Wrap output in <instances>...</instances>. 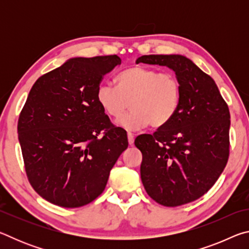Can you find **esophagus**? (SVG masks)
<instances>
[{"instance_id": "1", "label": "esophagus", "mask_w": 249, "mask_h": 249, "mask_svg": "<svg viewBox=\"0 0 249 249\" xmlns=\"http://www.w3.org/2000/svg\"><path fill=\"white\" fill-rule=\"evenodd\" d=\"M127 138H128V144L132 146L134 144V135L130 132H128L127 133Z\"/></svg>"}]
</instances>
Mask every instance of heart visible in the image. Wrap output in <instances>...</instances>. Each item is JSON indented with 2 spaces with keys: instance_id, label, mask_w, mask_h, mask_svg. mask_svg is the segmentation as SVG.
Wrapping results in <instances>:
<instances>
[{
  "instance_id": "1",
  "label": "heart",
  "mask_w": 249,
  "mask_h": 249,
  "mask_svg": "<svg viewBox=\"0 0 249 249\" xmlns=\"http://www.w3.org/2000/svg\"><path fill=\"white\" fill-rule=\"evenodd\" d=\"M116 87L103 83L96 91V101L105 114L119 119L116 124L127 129L151 125L162 127L174 119L181 102V84L176 75L134 66L117 74Z\"/></svg>"
}]
</instances>
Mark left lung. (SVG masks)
<instances>
[{
  "label": "left lung",
  "instance_id": "obj_1",
  "mask_svg": "<svg viewBox=\"0 0 249 249\" xmlns=\"http://www.w3.org/2000/svg\"><path fill=\"white\" fill-rule=\"evenodd\" d=\"M165 66L181 84L180 107L154 135L135 140L142 154L141 178L157 203L178 206L205 195L229 159L231 115L214 80L181 54H148L136 64Z\"/></svg>",
  "mask_w": 249,
  "mask_h": 249
}]
</instances>
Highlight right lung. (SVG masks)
Here are the masks:
<instances>
[{
    "mask_svg": "<svg viewBox=\"0 0 249 249\" xmlns=\"http://www.w3.org/2000/svg\"><path fill=\"white\" fill-rule=\"evenodd\" d=\"M121 62L116 54L71 58L29 91L18 141L29 182L50 203L79 208L96 199L127 148L96 101L101 80Z\"/></svg>",
    "mask_w": 249,
    "mask_h": 249,
    "instance_id": "obj_1",
    "label": "right lung"
}]
</instances>
